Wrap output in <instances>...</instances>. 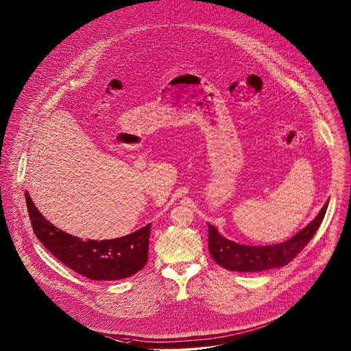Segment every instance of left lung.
I'll use <instances>...</instances> for the list:
<instances>
[{
	"instance_id": "8db88e82",
	"label": "left lung",
	"mask_w": 351,
	"mask_h": 351,
	"mask_svg": "<svg viewBox=\"0 0 351 351\" xmlns=\"http://www.w3.org/2000/svg\"><path fill=\"white\" fill-rule=\"evenodd\" d=\"M327 208L328 204L326 202L317 217L295 236L285 243L271 245H245L232 241L222 236L215 226L208 223L211 258L221 267L237 273H258L282 267L291 262L311 241L326 215Z\"/></svg>"
}]
</instances>
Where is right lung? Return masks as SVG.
Instances as JSON below:
<instances>
[{
  "label": "right lung",
  "instance_id": "right-lung-1",
  "mask_svg": "<svg viewBox=\"0 0 351 351\" xmlns=\"http://www.w3.org/2000/svg\"><path fill=\"white\" fill-rule=\"evenodd\" d=\"M25 199L36 237L58 261L77 274L93 280H118L129 278L145 267L152 223L123 237L84 241L49 222L28 194Z\"/></svg>",
  "mask_w": 351,
  "mask_h": 351
}]
</instances>
